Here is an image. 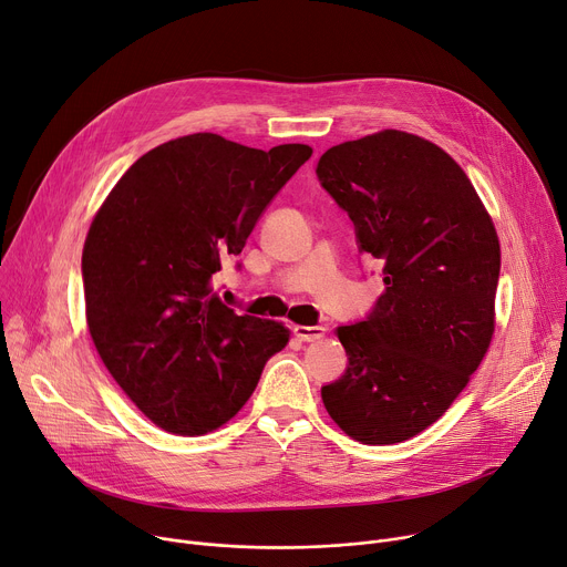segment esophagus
I'll return each instance as SVG.
<instances>
[{
    "label": "esophagus",
    "mask_w": 567,
    "mask_h": 567,
    "mask_svg": "<svg viewBox=\"0 0 567 567\" xmlns=\"http://www.w3.org/2000/svg\"><path fill=\"white\" fill-rule=\"evenodd\" d=\"M324 327H303V324H295L292 327V333L299 338V340H303V342H316V340H320V338H324Z\"/></svg>",
    "instance_id": "esophagus-1"
}]
</instances>
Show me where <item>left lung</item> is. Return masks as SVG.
I'll list each match as a JSON object with an SVG mask.
<instances>
[{
  "label": "left lung",
  "instance_id": "obj_1",
  "mask_svg": "<svg viewBox=\"0 0 567 567\" xmlns=\"http://www.w3.org/2000/svg\"><path fill=\"white\" fill-rule=\"evenodd\" d=\"M324 190L350 213L359 251L383 260L365 322L338 327L344 374L322 388L331 420L363 445H395L439 420L495 333L499 238L463 167L415 134L327 150Z\"/></svg>",
  "mask_w": 567,
  "mask_h": 567
}]
</instances>
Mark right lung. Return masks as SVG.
<instances>
[{"label":"right lung","mask_w":567,"mask_h":567,"mask_svg":"<svg viewBox=\"0 0 567 567\" xmlns=\"http://www.w3.org/2000/svg\"><path fill=\"white\" fill-rule=\"evenodd\" d=\"M311 154L182 136L143 154L95 213L81 256L85 322L111 377L156 426H223L288 344L284 322L225 307L213 275Z\"/></svg>","instance_id":"1"}]
</instances>
